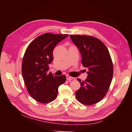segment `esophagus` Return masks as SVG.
<instances>
[{
	"instance_id": "34e87169",
	"label": "esophagus",
	"mask_w": 132,
	"mask_h": 132,
	"mask_svg": "<svg viewBox=\"0 0 132 132\" xmlns=\"http://www.w3.org/2000/svg\"><path fill=\"white\" fill-rule=\"evenodd\" d=\"M66 78H67V79L69 80L75 79V78H74L72 77H70V76H69V75H66Z\"/></svg>"
}]
</instances>
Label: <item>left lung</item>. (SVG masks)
<instances>
[{
  "label": "left lung",
  "mask_w": 132,
  "mask_h": 132,
  "mask_svg": "<svg viewBox=\"0 0 132 132\" xmlns=\"http://www.w3.org/2000/svg\"><path fill=\"white\" fill-rule=\"evenodd\" d=\"M70 37L82 55L83 67L88 69L85 80L75 92L77 100L86 105H92L103 99L113 77V68L107 47L102 41L90 36L70 35Z\"/></svg>",
  "instance_id": "8db88e82"
}]
</instances>
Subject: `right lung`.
I'll return each mask as SVG.
<instances>
[{
  "label": "right lung",
  "mask_w": 132,
  "mask_h": 132,
  "mask_svg": "<svg viewBox=\"0 0 132 132\" xmlns=\"http://www.w3.org/2000/svg\"><path fill=\"white\" fill-rule=\"evenodd\" d=\"M68 36L45 33L33 40L26 50L22 75L29 94L38 102L47 103L54 100L59 86L66 82L64 75L57 77L48 70L49 64L53 60V49Z\"/></svg>",
  "instance_id": "add662e5"
}]
</instances>
